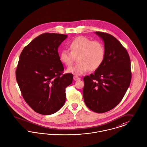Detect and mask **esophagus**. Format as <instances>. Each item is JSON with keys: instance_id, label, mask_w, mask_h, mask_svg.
I'll use <instances>...</instances> for the list:
<instances>
[{"instance_id": "34e87169", "label": "esophagus", "mask_w": 147, "mask_h": 147, "mask_svg": "<svg viewBox=\"0 0 147 147\" xmlns=\"http://www.w3.org/2000/svg\"><path fill=\"white\" fill-rule=\"evenodd\" d=\"M73 79H74V81H77V80H80L81 78H80L79 77H78V76H74L73 77Z\"/></svg>"}]
</instances>
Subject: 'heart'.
Wrapping results in <instances>:
<instances>
[{"mask_svg": "<svg viewBox=\"0 0 147 147\" xmlns=\"http://www.w3.org/2000/svg\"><path fill=\"white\" fill-rule=\"evenodd\" d=\"M70 52L64 49L59 55L60 61L66 66H70L75 57H78V64L68 67L67 72L81 76L89 69L96 70L101 65L105 56V49L102 43L92 41L90 39L80 36L74 38L68 45Z\"/></svg>", "mask_w": 147, "mask_h": 147, "instance_id": "obj_1", "label": "heart"}]
</instances>
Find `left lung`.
I'll list each match as a JSON object with an SVG mask.
<instances>
[{
  "mask_svg": "<svg viewBox=\"0 0 147 147\" xmlns=\"http://www.w3.org/2000/svg\"><path fill=\"white\" fill-rule=\"evenodd\" d=\"M104 43V60L94 74L83 78V90L86 106L101 113L115 107L125 96L131 80L130 56L113 35L96 32Z\"/></svg>",
  "mask_w": 147,
  "mask_h": 147,
  "instance_id": "8db88e82",
  "label": "left lung"
}]
</instances>
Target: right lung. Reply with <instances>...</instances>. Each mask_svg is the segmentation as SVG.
<instances>
[{
    "instance_id": "obj_1",
    "label": "right lung",
    "mask_w": 147,
    "mask_h": 147,
    "mask_svg": "<svg viewBox=\"0 0 147 147\" xmlns=\"http://www.w3.org/2000/svg\"><path fill=\"white\" fill-rule=\"evenodd\" d=\"M67 35L44 33L27 45L20 54L17 82L26 103L38 113L57 112L65 102V88L73 76L63 74L58 48Z\"/></svg>"
}]
</instances>
